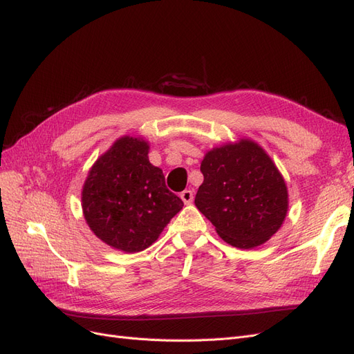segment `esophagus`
Listing matches in <instances>:
<instances>
[{
  "label": "esophagus",
  "mask_w": 354,
  "mask_h": 354,
  "mask_svg": "<svg viewBox=\"0 0 354 354\" xmlns=\"http://www.w3.org/2000/svg\"><path fill=\"white\" fill-rule=\"evenodd\" d=\"M180 198L183 199V202H185V203H192V202H194V192L189 190V189H186V190L181 192V194H180Z\"/></svg>",
  "instance_id": "obj_1"
}]
</instances>
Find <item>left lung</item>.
<instances>
[{"instance_id":"obj_1","label":"left lung","mask_w":354,"mask_h":354,"mask_svg":"<svg viewBox=\"0 0 354 354\" xmlns=\"http://www.w3.org/2000/svg\"><path fill=\"white\" fill-rule=\"evenodd\" d=\"M201 173L203 183L195 203L223 241L250 250L279 230L288 211V190L259 145L241 140L212 149L202 160Z\"/></svg>"}]
</instances>
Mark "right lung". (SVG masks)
Returning a JSON list of instances; mask_svg holds the SVG:
<instances>
[{
	"label": "right lung",
	"instance_id": "1",
	"mask_svg": "<svg viewBox=\"0 0 354 354\" xmlns=\"http://www.w3.org/2000/svg\"><path fill=\"white\" fill-rule=\"evenodd\" d=\"M149 145L122 137L97 159L82 189V211L95 236L116 250L151 246L181 201L165 186L162 169L149 162Z\"/></svg>",
	"mask_w": 354,
	"mask_h": 354
}]
</instances>
